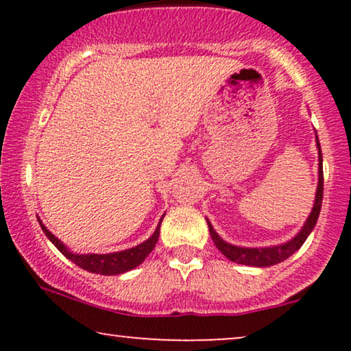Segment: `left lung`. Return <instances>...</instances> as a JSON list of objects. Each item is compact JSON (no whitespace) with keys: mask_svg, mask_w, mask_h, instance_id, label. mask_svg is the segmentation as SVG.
Listing matches in <instances>:
<instances>
[{"mask_svg":"<svg viewBox=\"0 0 351 351\" xmlns=\"http://www.w3.org/2000/svg\"><path fill=\"white\" fill-rule=\"evenodd\" d=\"M316 145H318V155H319V179H318V189H316V198H315V206L311 209V213L306 219V222L302 230L297 234L295 238H292L289 243L280 244V246L273 247H239L233 246V244L225 243L222 238L215 233L213 225L208 220V227L210 238L215 244V247L219 249L220 252L223 254L225 257L230 258L232 262L243 263V265H251V267H270L276 265L282 261H286L287 257H291L295 251H299L302 244L305 243V239L308 238L311 230L315 228L316 220L319 217L321 210V203H323V155H321V147L318 136H316Z\"/></svg>","mask_w":351,"mask_h":351,"instance_id":"1","label":"left lung"}]
</instances>
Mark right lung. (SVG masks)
<instances>
[{
    "label": "right lung",
    "mask_w": 351,
    "mask_h": 351,
    "mask_svg": "<svg viewBox=\"0 0 351 351\" xmlns=\"http://www.w3.org/2000/svg\"><path fill=\"white\" fill-rule=\"evenodd\" d=\"M161 220L160 223H158L155 233H153L145 243L138 244L136 247L126 249V251L113 252V254H73L59 241V238H56L54 234H52L45 225H43L41 220H40V225L46 237L49 238V241H52V244H54V246L59 249V251L64 254L69 261L76 263V265L83 268V270L97 273V275H119V273L129 271L132 270V268H136L137 265H141V263L145 261L148 254L153 251L158 238H160Z\"/></svg>",
    "instance_id": "obj_1"
}]
</instances>
